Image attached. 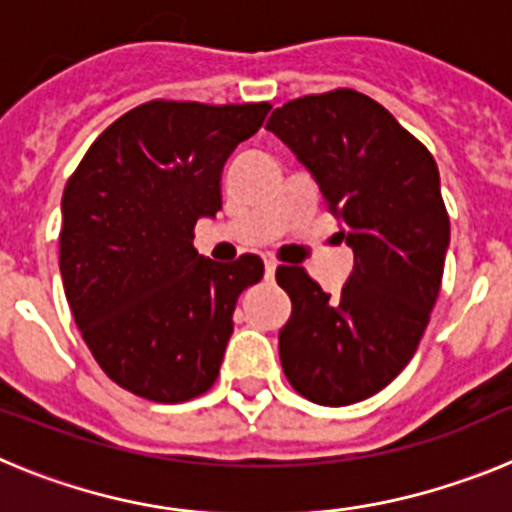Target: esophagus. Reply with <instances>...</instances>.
<instances>
[{
	"label": "esophagus",
	"mask_w": 512,
	"mask_h": 512,
	"mask_svg": "<svg viewBox=\"0 0 512 512\" xmlns=\"http://www.w3.org/2000/svg\"><path fill=\"white\" fill-rule=\"evenodd\" d=\"M274 274H277V261H266V279H274Z\"/></svg>",
	"instance_id": "obj_1"
}]
</instances>
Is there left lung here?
<instances>
[{"instance_id": "8db88e82", "label": "left lung", "mask_w": 512, "mask_h": 512, "mask_svg": "<svg viewBox=\"0 0 512 512\" xmlns=\"http://www.w3.org/2000/svg\"><path fill=\"white\" fill-rule=\"evenodd\" d=\"M277 135L341 217L354 271L328 295L302 266H279L292 300L279 330L289 384L341 408L384 390L410 364L441 292L449 215L428 148L366 94L336 89L271 112Z\"/></svg>"}]
</instances>
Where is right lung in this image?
<instances>
[{"instance_id":"right-lung-1","label":"right lung","mask_w":512,"mask_h":512,"mask_svg":"<svg viewBox=\"0 0 512 512\" xmlns=\"http://www.w3.org/2000/svg\"><path fill=\"white\" fill-rule=\"evenodd\" d=\"M271 104L156 102L104 130L61 200V279L81 338L104 374L138 397L184 402L215 384L243 289L264 261L217 264L194 225L223 207L230 153Z\"/></svg>"}]
</instances>
